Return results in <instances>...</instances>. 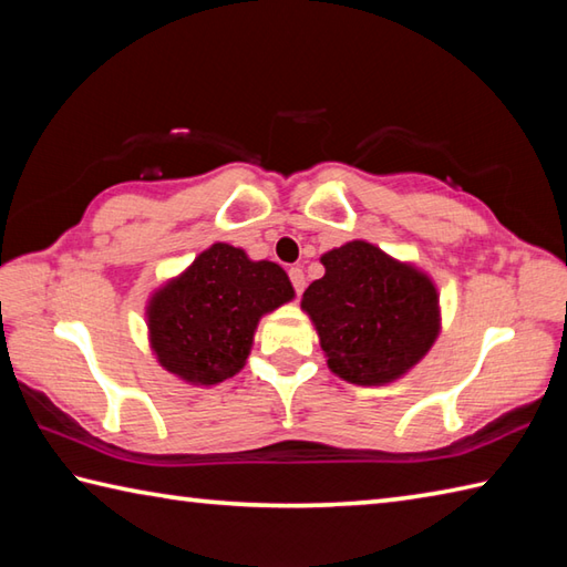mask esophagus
<instances>
[{
    "label": "esophagus",
    "instance_id": "obj_1",
    "mask_svg": "<svg viewBox=\"0 0 567 567\" xmlns=\"http://www.w3.org/2000/svg\"><path fill=\"white\" fill-rule=\"evenodd\" d=\"M290 280H292L295 292H297V295H302V292H305V285H307V280H305V272L299 270V268H292V270H290Z\"/></svg>",
    "mask_w": 567,
    "mask_h": 567
}]
</instances>
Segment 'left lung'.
I'll use <instances>...</instances> for the list:
<instances>
[{"instance_id":"1","label":"left lung","mask_w":567,"mask_h":567,"mask_svg":"<svg viewBox=\"0 0 567 567\" xmlns=\"http://www.w3.org/2000/svg\"><path fill=\"white\" fill-rule=\"evenodd\" d=\"M323 277L302 295L327 365L341 380L380 388L404 378L441 333L436 282L368 240L319 258Z\"/></svg>"}]
</instances>
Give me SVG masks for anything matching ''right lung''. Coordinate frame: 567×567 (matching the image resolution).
<instances>
[{
  "instance_id": "obj_1",
  "label": "right lung",
  "mask_w": 567,
  "mask_h": 567,
  "mask_svg": "<svg viewBox=\"0 0 567 567\" xmlns=\"http://www.w3.org/2000/svg\"><path fill=\"white\" fill-rule=\"evenodd\" d=\"M292 299L280 265L219 240L148 297L151 351L177 380L214 388L244 370L260 319Z\"/></svg>"
}]
</instances>
